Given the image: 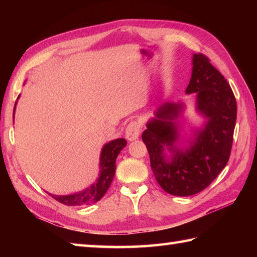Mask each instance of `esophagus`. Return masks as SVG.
<instances>
[{"instance_id":"34e87169","label":"esophagus","mask_w":257,"mask_h":257,"mask_svg":"<svg viewBox=\"0 0 257 257\" xmlns=\"http://www.w3.org/2000/svg\"><path fill=\"white\" fill-rule=\"evenodd\" d=\"M141 130V124L138 121H132L125 128V138L129 141H134L138 139Z\"/></svg>"}]
</instances>
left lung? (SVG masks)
Wrapping results in <instances>:
<instances>
[{"label":"left lung","instance_id":"8db88e82","mask_svg":"<svg viewBox=\"0 0 257 257\" xmlns=\"http://www.w3.org/2000/svg\"><path fill=\"white\" fill-rule=\"evenodd\" d=\"M192 65L185 94H196L195 110L205 118L203 125L184 138L178 122L184 103L166 102L143 134L157 182L178 196L201 192L224 169L236 121L235 97L223 75L202 54H193Z\"/></svg>","mask_w":257,"mask_h":257}]
</instances>
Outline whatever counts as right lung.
<instances>
[{"instance_id": "obj_1", "label": "right lung", "mask_w": 257, "mask_h": 257, "mask_svg": "<svg viewBox=\"0 0 257 257\" xmlns=\"http://www.w3.org/2000/svg\"><path fill=\"white\" fill-rule=\"evenodd\" d=\"M19 98L20 96L18 97V99ZM15 108L16 102L14 106L13 118L15 113ZM125 145H127V141L123 138L114 139L109 141L106 145H103L99 159V177L97 178L96 181L90 187L73 194L55 195L50 193V195L58 202H61V203L69 206L87 205L99 201L105 195L109 187H110L112 179L114 177V172H116V165L114 163H116V159L120 154V151L124 148Z\"/></svg>"}]
</instances>
